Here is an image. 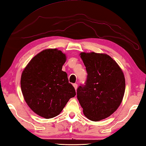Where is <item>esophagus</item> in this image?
I'll use <instances>...</instances> for the list:
<instances>
[{"label":"esophagus","instance_id":"esophagus-1","mask_svg":"<svg viewBox=\"0 0 146 146\" xmlns=\"http://www.w3.org/2000/svg\"><path fill=\"white\" fill-rule=\"evenodd\" d=\"M73 86H74V88H75V90H76V89H77V88H78V85L77 84H73Z\"/></svg>","mask_w":146,"mask_h":146}]
</instances>
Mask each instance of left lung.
<instances>
[{
	"label": "left lung",
	"instance_id": "8db88e82",
	"mask_svg": "<svg viewBox=\"0 0 146 146\" xmlns=\"http://www.w3.org/2000/svg\"><path fill=\"white\" fill-rule=\"evenodd\" d=\"M87 72L86 85L80 86L77 98L86 118L99 121L115 111L123 99L125 78L113 58L104 53H80Z\"/></svg>",
	"mask_w": 146,
	"mask_h": 146
}]
</instances>
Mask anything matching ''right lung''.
<instances>
[{"mask_svg":"<svg viewBox=\"0 0 146 146\" xmlns=\"http://www.w3.org/2000/svg\"><path fill=\"white\" fill-rule=\"evenodd\" d=\"M65 54L57 48H47L35 56L23 70L20 85L24 100L36 114L53 118L63 110L69 99L76 96L62 70Z\"/></svg>","mask_w":146,"mask_h":146,"instance_id":"right-lung-1","label":"right lung"}]
</instances>
